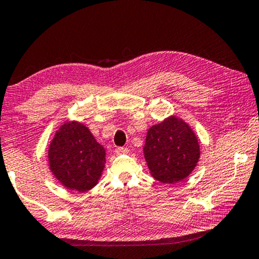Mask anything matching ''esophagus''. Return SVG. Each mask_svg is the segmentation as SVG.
Instances as JSON below:
<instances>
[{
	"label": "esophagus",
	"mask_w": 259,
	"mask_h": 259,
	"mask_svg": "<svg viewBox=\"0 0 259 259\" xmlns=\"http://www.w3.org/2000/svg\"><path fill=\"white\" fill-rule=\"evenodd\" d=\"M128 149L126 147H116V150H115V152H116V154H121V153H128Z\"/></svg>",
	"instance_id": "1"
}]
</instances>
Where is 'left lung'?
Instances as JSON below:
<instances>
[{"instance_id":"8db88e82","label":"left lung","mask_w":259,"mask_h":259,"mask_svg":"<svg viewBox=\"0 0 259 259\" xmlns=\"http://www.w3.org/2000/svg\"><path fill=\"white\" fill-rule=\"evenodd\" d=\"M143 151L152 178L171 184L187 179L200 157L194 130L174 115L147 130Z\"/></svg>"}]
</instances>
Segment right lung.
I'll list each match as a JSON object with an SVG mask.
<instances>
[{
    "instance_id": "obj_1",
    "label": "right lung",
    "mask_w": 259,
    "mask_h": 259,
    "mask_svg": "<svg viewBox=\"0 0 259 259\" xmlns=\"http://www.w3.org/2000/svg\"><path fill=\"white\" fill-rule=\"evenodd\" d=\"M48 165L64 188L85 192L99 182L106 165V150L83 123L67 121L49 144Z\"/></svg>"
}]
</instances>
